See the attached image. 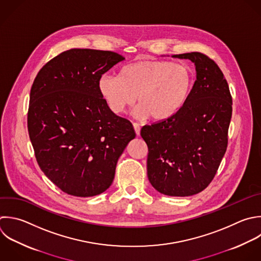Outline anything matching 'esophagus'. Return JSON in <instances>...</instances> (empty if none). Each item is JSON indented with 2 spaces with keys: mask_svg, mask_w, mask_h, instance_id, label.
I'll return each mask as SVG.
<instances>
[{
  "mask_svg": "<svg viewBox=\"0 0 261 261\" xmlns=\"http://www.w3.org/2000/svg\"><path fill=\"white\" fill-rule=\"evenodd\" d=\"M133 125H134V128H135V132H136L137 136H139V135H140V129H141L140 124H139V123H137V122H134V123H133Z\"/></svg>",
  "mask_w": 261,
  "mask_h": 261,
  "instance_id": "esophagus-1",
  "label": "esophagus"
}]
</instances>
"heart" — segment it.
Listing matches in <instances>:
<instances>
[{
	"label": "heart",
	"instance_id": "1",
	"mask_svg": "<svg viewBox=\"0 0 261 261\" xmlns=\"http://www.w3.org/2000/svg\"><path fill=\"white\" fill-rule=\"evenodd\" d=\"M194 85L192 69L164 60H143L124 66L119 76L104 74L99 91L116 114L132 106L138 96V117L161 121L172 117L187 103Z\"/></svg>",
	"mask_w": 261,
	"mask_h": 261
}]
</instances>
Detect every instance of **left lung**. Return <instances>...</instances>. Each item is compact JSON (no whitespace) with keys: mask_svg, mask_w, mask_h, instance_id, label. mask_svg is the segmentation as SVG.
<instances>
[{"mask_svg":"<svg viewBox=\"0 0 261 261\" xmlns=\"http://www.w3.org/2000/svg\"><path fill=\"white\" fill-rule=\"evenodd\" d=\"M172 57L196 66V81L184 107L172 117L145 125L147 174L159 193L187 197L200 193L213 179L227 147L232 100L217 64L192 52Z\"/></svg>","mask_w":261,"mask_h":261,"instance_id":"8db88e82","label":"left lung"}]
</instances>
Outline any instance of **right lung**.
I'll use <instances>...</instances> for the list:
<instances>
[{
    "mask_svg": "<svg viewBox=\"0 0 261 261\" xmlns=\"http://www.w3.org/2000/svg\"><path fill=\"white\" fill-rule=\"evenodd\" d=\"M124 58L111 51L71 49L54 57L33 84L28 127L39 166L64 193L92 197L112 184L118 158L136 138L114 114L100 77Z\"/></svg>",
    "mask_w": 261,
    "mask_h": 261,
    "instance_id": "add662e5",
    "label": "right lung"
}]
</instances>
